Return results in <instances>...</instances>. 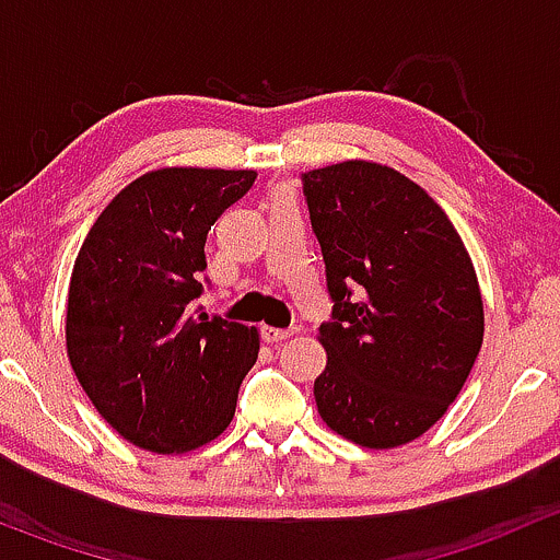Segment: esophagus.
I'll return each instance as SVG.
<instances>
[{"mask_svg": "<svg viewBox=\"0 0 560 560\" xmlns=\"http://www.w3.org/2000/svg\"><path fill=\"white\" fill-rule=\"evenodd\" d=\"M295 332L298 330H284V327H268V325L262 327V338L268 343H273V347H276V343L287 341V338H292V336H295Z\"/></svg>", "mask_w": 560, "mask_h": 560, "instance_id": "34e87169", "label": "esophagus"}]
</instances>
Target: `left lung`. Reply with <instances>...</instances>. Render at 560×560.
I'll list each match as a JSON object with an SVG mask.
<instances>
[{"label":"left lung","instance_id":"8db88e82","mask_svg":"<svg viewBox=\"0 0 560 560\" xmlns=\"http://www.w3.org/2000/svg\"><path fill=\"white\" fill-rule=\"evenodd\" d=\"M332 322L314 382L322 422L365 450L420 439L453 406L485 336L477 270L436 200L395 167L303 175Z\"/></svg>","mask_w":560,"mask_h":560}]
</instances>
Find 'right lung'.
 Returning a JSON list of instances; mask_svg holds the SVG:
<instances>
[{"label":"right lung","mask_w":560,"mask_h":560,"mask_svg":"<svg viewBox=\"0 0 560 560\" xmlns=\"http://www.w3.org/2000/svg\"><path fill=\"white\" fill-rule=\"evenodd\" d=\"M254 171L160 167L124 186L89 230L67 292V358L129 444L184 455L233 422L257 327L195 312L211 224Z\"/></svg>","instance_id":"obj_1"}]
</instances>
